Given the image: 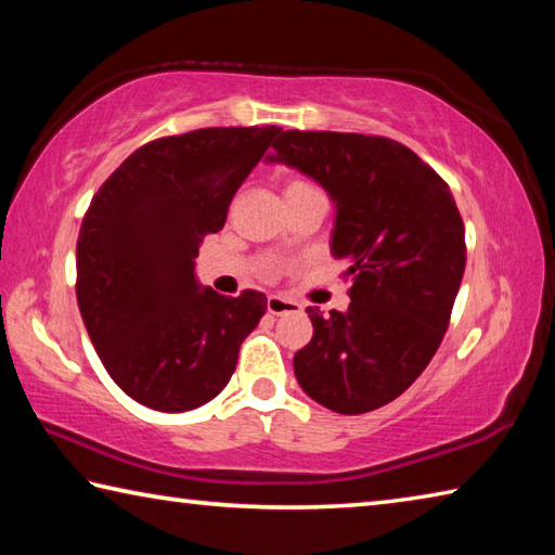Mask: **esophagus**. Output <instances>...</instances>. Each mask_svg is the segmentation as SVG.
Returning a JSON list of instances; mask_svg holds the SVG:
<instances>
[{
  "mask_svg": "<svg viewBox=\"0 0 555 555\" xmlns=\"http://www.w3.org/2000/svg\"><path fill=\"white\" fill-rule=\"evenodd\" d=\"M267 311H269L271 315L298 313L300 306L296 304L294 298H286V296H269V298H267Z\"/></svg>",
  "mask_w": 555,
  "mask_h": 555,
  "instance_id": "1",
  "label": "esophagus"
}]
</instances>
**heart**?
I'll return each instance as SVG.
<instances>
[{"label": "heart", "instance_id": "1", "mask_svg": "<svg viewBox=\"0 0 555 555\" xmlns=\"http://www.w3.org/2000/svg\"><path fill=\"white\" fill-rule=\"evenodd\" d=\"M300 185H311V183L300 181V178H294V181H288V185H286V191H291V188H300Z\"/></svg>", "mask_w": 555, "mask_h": 555}]
</instances>
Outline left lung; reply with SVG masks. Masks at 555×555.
<instances>
[{
	"label": "left lung",
	"mask_w": 555,
	"mask_h": 555,
	"mask_svg": "<svg viewBox=\"0 0 555 555\" xmlns=\"http://www.w3.org/2000/svg\"><path fill=\"white\" fill-rule=\"evenodd\" d=\"M267 164L313 178L335 203L331 251L350 264L347 311L306 313L294 354L308 397L345 416L384 406L428 367L465 271V228L448 183L393 139L284 131Z\"/></svg>",
	"instance_id": "8db88e82"
}]
</instances>
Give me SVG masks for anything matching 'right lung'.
Masks as SVG:
<instances>
[{
    "instance_id": "1",
    "label": "right lung",
    "mask_w": 555,
    "mask_h": 555,
    "mask_svg": "<svg viewBox=\"0 0 555 555\" xmlns=\"http://www.w3.org/2000/svg\"><path fill=\"white\" fill-rule=\"evenodd\" d=\"M279 134L210 127L156 139L102 183L82 218V323L109 377L149 409L181 413L218 397L267 311L259 291L230 298L203 286L195 257Z\"/></svg>"
}]
</instances>
